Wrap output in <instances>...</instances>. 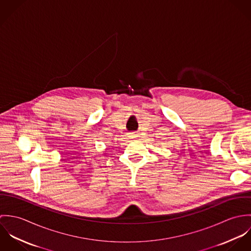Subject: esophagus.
Wrapping results in <instances>:
<instances>
[{
	"label": "esophagus",
	"instance_id": "34e87169",
	"mask_svg": "<svg viewBox=\"0 0 251 251\" xmlns=\"http://www.w3.org/2000/svg\"><path fill=\"white\" fill-rule=\"evenodd\" d=\"M130 137L131 138H136L137 137V133L136 132H131L130 133Z\"/></svg>",
	"mask_w": 251,
	"mask_h": 251
}]
</instances>
